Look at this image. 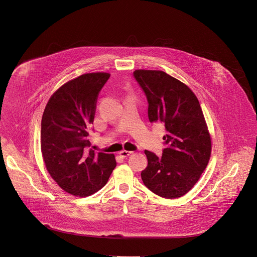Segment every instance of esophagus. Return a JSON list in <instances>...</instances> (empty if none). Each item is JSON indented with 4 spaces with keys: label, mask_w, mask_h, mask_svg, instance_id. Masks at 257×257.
I'll list each match as a JSON object with an SVG mask.
<instances>
[{
    "label": "esophagus",
    "mask_w": 257,
    "mask_h": 257,
    "mask_svg": "<svg viewBox=\"0 0 257 257\" xmlns=\"http://www.w3.org/2000/svg\"><path fill=\"white\" fill-rule=\"evenodd\" d=\"M132 153H133L132 151H127V150H121V151L119 152V156H120V157H122V158H125V157L130 156Z\"/></svg>",
    "instance_id": "34e87169"
}]
</instances>
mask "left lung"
I'll return each mask as SVG.
<instances>
[{"label": "left lung", "instance_id": "left-lung-1", "mask_svg": "<svg viewBox=\"0 0 257 257\" xmlns=\"http://www.w3.org/2000/svg\"><path fill=\"white\" fill-rule=\"evenodd\" d=\"M134 77L147 96L150 122H163L162 156L145 150L147 167L142 179L154 194L175 199L188 193L211 157V137L200 103L181 81L159 70H136Z\"/></svg>", "mask_w": 257, "mask_h": 257}]
</instances>
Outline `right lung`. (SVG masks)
Wrapping results in <instances>:
<instances>
[{
	"instance_id": "right-lung-1",
	"label": "right lung",
	"mask_w": 257,
	"mask_h": 257,
	"mask_svg": "<svg viewBox=\"0 0 257 257\" xmlns=\"http://www.w3.org/2000/svg\"><path fill=\"white\" fill-rule=\"evenodd\" d=\"M110 74H83L62 85L49 99L41 119L40 147L46 169L65 192L90 196L103 188L116 162L96 153L90 143L100 91Z\"/></svg>"
}]
</instances>
